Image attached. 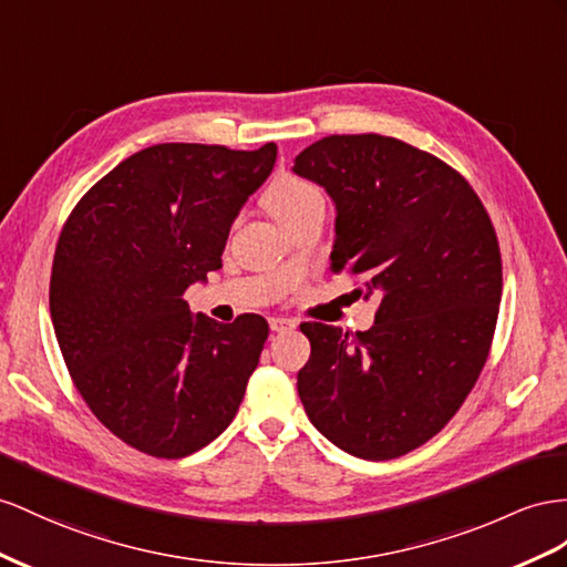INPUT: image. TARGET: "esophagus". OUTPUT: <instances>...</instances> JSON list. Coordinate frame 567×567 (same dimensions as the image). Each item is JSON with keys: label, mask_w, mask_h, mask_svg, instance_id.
Segmentation results:
<instances>
[{"label": "esophagus", "mask_w": 567, "mask_h": 567, "mask_svg": "<svg viewBox=\"0 0 567 567\" xmlns=\"http://www.w3.org/2000/svg\"><path fill=\"white\" fill-rule=\"evenodd\" d=\"M268 323H270L272 332H287V330H295L297 328L295 318H285V316H272Z\"/></svg>", "instance_id": "esophagus-1"}]
</instances>
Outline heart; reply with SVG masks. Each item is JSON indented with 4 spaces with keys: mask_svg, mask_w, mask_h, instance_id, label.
Wrapping results in <instances>:
<instances>
[{
    "mask_svg": "<svg viewBox=\"0 0 567 567\" xmlns=\"http://www.w3.org/2000/svg\"><path fill=\"white\" fill-rule=\"evenodd\" d=\"M264 200H266V208L278 217L282 225H289L292 220H297L303 210L311 208L313 203H321L323 194L307 179L280 177L266 188Z\"/></svg>",
    "mask_w": 567,
    "mask_h": 567,
    "instance_id": "1",
    "label": "heart"
}]
</instances>
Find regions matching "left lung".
Returning a JSON list of instances; mask_svg holds the SVG:
<instances>
[{
	"label": "left lung",
	"mask_w": 567,
	"mask_h": 567,
	"mask_svg": "<svg viewBox=\"0 0 567 567\" xmlns=\"http://www.w3.org/2000/svg\"><path fill=\"white\" fill-rule=\"evenodd\" d=\"M292 169L336 203L330 270L381 301L354 336L301 323V404L344 453L400 457L455 416L486 364L503 292L496 229L460 172L398 138L326 136Z\"/></svg>",
	"instance_id": "8db88e82"
}]
</instances>
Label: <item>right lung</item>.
Segmentation results:
<instances>
[{"mask_svg":"<svg viewBox=\"0 0 567 567\" xmlns=\"http://www.w3.org/2000/svg\"><path fill=\"white\" fill-rule=\"evenodd\" d=\"M278 145L157 143L122 159L56 241L50 313L91 412L153 457H186L235 419L268 338L264 316H192L184 292L223 268L241 206Z\"/></svg>","mask_w":567,"mask_h":567,"instance_id":"add662e5","label":"right lung"}]
</instances>
